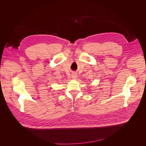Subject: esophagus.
<instances>
[{
  "label": "esophagus",
  "instance_id": "obj_1",
  "mask_svg": "<svg viewBox=\"0 0 146 146\" xmlns=\"http://www.w3.org/2000/svg\"><path fill=\"white\" fill-rule=\"evenodd\" d=\"M77 74H72V77H73L74 78H77Z\"/></svg>",
  "mask_w": 146,
  "mask_h": 146
}]
</instances>
